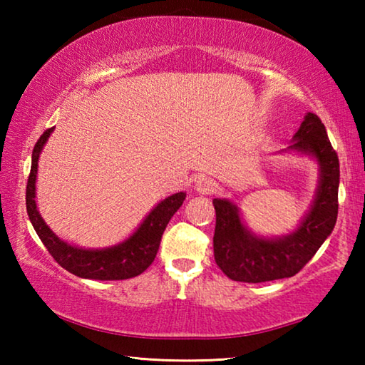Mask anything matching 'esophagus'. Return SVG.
Wrapping results in <instances>:
<instances>
[{"label":"esophagus","mask_w":365,"mask_h":365,"mask_svg":"<svg viewBox=\"0 0 365 365\" xmlns=\"http://www.w3.org/2000/svg\"><path fill=\"white\" fill-rule=\"evenodd\" d=\"M195 188H196L197 193H201V195H211L212 191L215 190V182L212 180L211 177L201 175V177L196 178Z\"/></svg>","instance_id":"1"}]
</instances>
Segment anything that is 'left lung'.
<instances>
[{
    "label": "left lung",
    "mask_w": 365,
    "mask_h": 365,
    "mask_svg": "<svg viewBox=\"0 0 365 365\" xmlns=\"http://www.w3.org/2000/svg\"><path fill=\"white\" fill-rule=\"evenodd\" d=\"M294 140L289 150L312 154L320 164L316 201L294 233L277 240L257 238L242 224L237 206L227 200H212L214 257L228 279L262 283L296 275L311 261L336 224L339 160L319 115L307 113Z\"/></svg>",
    "instance_id": "left-lung-1"
}]
</instances>
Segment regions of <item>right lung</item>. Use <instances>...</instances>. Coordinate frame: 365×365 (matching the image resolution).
Masks as SVG:
<instances>
[{"instance_id":"right-lung-1","label":"right lung","mask_w":365,"mask_h":365,"mask_svg":"<svg viewBox=\"0 0 365 365\" xmlns=\"http://www.w3.org/2000/svg\"><path fill=\"white\" fill-rule=\"evenodd\" d=\"M53 128L43 132L40 140L36 141L32 153V168L27 180L26 205L30 222L38 235L41 243L46 246L49 255L53 256L61 267L69 270L71 274L80 279L91 280H125L140 275L150 267L158 255L160 238L168 227L172 215L183 205L187 193H175L153 209L150 215L143 220L127 242L108 250H82L67 245L49 230L45 220L40 217L35 205V180L36 168H38V156L43 145L46 143Z\"/></svg>"}]
</instances>
